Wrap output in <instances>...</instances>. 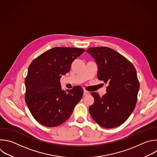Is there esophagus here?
I'll return each instance as SVG.
<instances>
[{"instance_id":"34e87169","label":"esophagus","mask_w":157,"mask_h":157,"mask_svg":"<svg viewBox=\"0 0 157 157\" xmlns=\"http://www.w3.org/2000/svg\"><path fill=\"white\" fill-rule=\"evenodd\" d=\"M88 94H89V92H88L87 91H86V90H84V93H83V95H84V96H86V95H88Z\"/></svg>"}]
</instances>
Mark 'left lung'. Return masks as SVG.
I'll use <instances>...</instances> for the list:
<instances>
[{
  "mask_svg": "<svg viewBox=\"0 0 157 157\" xmlns=\"http://www.w3.org/2000/svg\"><path fill=\"white\" fill-rule=\"evenodd\" d=\"M86 52L95 60L97 78L108 84L100 97L92 92L94 102L89 111L92 119L105 128L120 126L135 109L140 84L134 65L115 50L106 47L89 48Z\"/></svg>",
  "mask_w": 157,
  "mask_h": 157,
  "instance_id": "1",
  "label": "left lung"
}]
</instances>
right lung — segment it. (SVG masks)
Instances as JSON below:
<instances>
[{
	"label": "right lung",
	"instance_id": "1",
	"mask_svg": "<svg viewBox=\"0 0 157 157\" xmlns=\"http://www.w3.org/2000/svg\"><path fill=\"white\" fill-rule=\"evenodd\" d=\"M85 51L79 48H52L30 64L25 78V101L34 119L47 127H56L67 121L83 90L79 86L62 90L60 78L70 71L72 62Z\"/></svg>",
	"mask_w": 157,
	"mask_h": 157
}]
</instances>
